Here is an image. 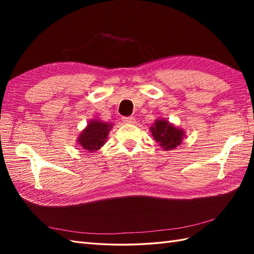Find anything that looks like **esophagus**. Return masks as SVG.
<instances>
[{
	"mask_svg": "<svg viewBox=\"0 0 254 254\" xmlns=\"http://www.w3.org/2000/svg\"><path fill=\"white\" fill-rule=\"evenodd\" d=\"M122 120H123V122H125V123H133L134 122L133 117H124Z\"/></svg>",
	"mask_w": 254,
	"mask_h": 254,
	"instance_id": "34e87169",
	"label": "esophagus"
}]
</instances>
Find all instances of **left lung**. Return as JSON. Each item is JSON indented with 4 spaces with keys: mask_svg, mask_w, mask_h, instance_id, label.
Returning <instances> with one entry per match:
<instances>
[{
    "mask_svg": "<svg viewBox=\"0 0 254 254\" xmlns=\"http://www.w3.org/2000/svg\"><path fill=\"white\" fill-rule=\"evenodd\" d=\"M150 131L155 140L166 150L175 149L181 144L184 132L182 130L171 125L168 121L159 120L150 127Z\"/></svg>",
    "mask_w": 254,
    "mask_h": 254,
    "instance_id": "left-lung-1",
    "label": "left lung"
}]
</instances>
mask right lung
<instances>
[{
	"label": "right lung",
	"mask_w": 254,
	"mask_h": 254,
	"mask_svg": "<svg viewBox=\"0 0 254 254\" xmlns=\"http://www.w3.org/2000/svg\"><path fill=\"white\" fill-rule=\"evenodd\" d=\"M111 127L112 124H107L101 121L93 120L90 122V124L78 137L80 146L90 152L98 150L105 144Z\"/></svg>",
	"instance_id": "add662e5"
}]
</instances>
